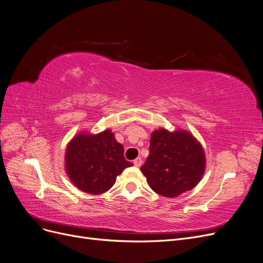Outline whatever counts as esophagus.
I'll use <instances>...</instances> for the list:
<instances>
[{"label":"esophagus","instance_id":"esophagus-1","mask_svg":"<svg viewBox=\"0 0 263 263\" xmlns=\"http://www.w3.org/2000/svg\"><path fill=\"white\" fill-rule=\"evenodd\" d=\"M141 164H142L141 157H137V159H136V160L134 161V165H135L136 167H140V166H141Z\"/></svg>","mask_w":263,"mask_h":263}]
</instances>
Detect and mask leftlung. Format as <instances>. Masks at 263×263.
I'll return each instance as SVG.
<instances>
[{
  "label": "left lung",
  "mask_w": 263,
  "mask_h": 263,
  "mask_svg": "<svg viewBox=\"0 0 263 263\" xmlns=\"http://www.w3.org/2000/svg\"><path fill=\"white\" fill-rule=\"evenodd\" d=\"M205 165L204 149L193 135L160 128L151 135L150 154L140 171L155 193L176 197L199 182Z\"/></svg>",
  "instance_id": "8db88e82"
}]
</instances>
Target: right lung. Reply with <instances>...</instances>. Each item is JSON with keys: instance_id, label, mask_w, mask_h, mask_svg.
Masks as SVG:
<instances>
[{"instance_id": "obj_1", "label": "right lung", "mask_w": 263, "mask_h": 263, "mask_svg": "<svg viewBox=\"0 0 263 263\" xmlns=\"http://www.w3.org/2000/svg\"><path fill=\"white\" fill-rule=\"evenodd\" d=\"M65 166L72 183L89 194L107 192L117 177L133 163L124 157V146L110 129L92 135L81 133L67 146Z\"/></svg>"}]
</instances>
